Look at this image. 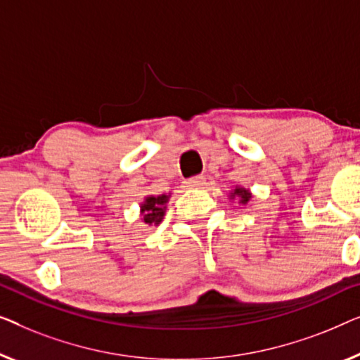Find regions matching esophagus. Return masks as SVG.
Returning <instances> with one entry per match:
<instances>
[{
    "label": "esophagus",
    "mask_w": 360,
    "mask_h": 360,
    "mask_svg": "<svg viewBox=\"0 0 360 360\" xmlns=\"http://www.w3.org/2000/svg\"><path fill=\"white\" fill-rule=\"evenodd\" d=\"M184 184H186V187H189V189H197V187H202L205 184V178L202 174L192 176V178L184 181Z\"/></svg>",
    "instance_id": "34e87169"
}]
</instances>
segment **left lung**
I'll return each instance as SVG.
<instances>
[{"instance_id": "1", "label": "left lung", "mask_w": 360, "mask_h": 360, "mask_svg": "<svg viewBox=\"0 0 360 360\" xmlns=\"http://www.w3.org/2000/svg\"><path fill=\"white\" fill-rule=\"evenodd\" d=\"M235 194L241 195V202H243V204L250 200V194H248V192H246L245 189H235Z\"/></svg>"}]
</instances>
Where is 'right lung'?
Here are the masks:
<instances>
[{
  "label": "right lung",
  "instance_id": "add662e5",
  "mask_svg": "<svg viewBox=\"0 0 360 360\" xmlns=\"http://www.w3.org/2000/svg\"><path fill=\"white\" fill-rule=\"evenodd\" d=\"M168 200V195H158V197H148L145 200V204L141 205V210L143 214V221L145 224H160L161 219L165 215V204Z\"/></svg>",
  "mask_w": 360,
  "mask_h": 360
}]
</instances>
